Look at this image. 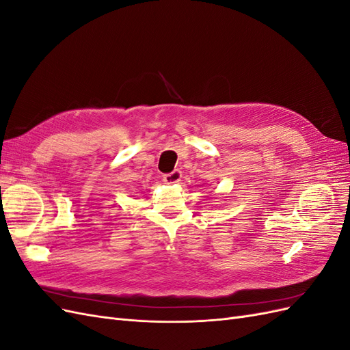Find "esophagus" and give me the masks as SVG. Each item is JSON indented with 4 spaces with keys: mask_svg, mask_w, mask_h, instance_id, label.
<instances>
[{
    "mask_svg": "<svg viewBox=\"0 0 350 350\" xmlns=\"http://www.w3.org/2000/svg\"><path fill=\"white\" fill-rule=\"evenodd\" d=\"M181 178H183V172L179 171V169H175V171H172L171 174L163 175V181L166 184H176V183L181 181Z\"/></svg>",
    "mask_w": 350,
    "mask_h": 350,
    "instance_id": "1",
    "label": "esophagus"
}]
</instances>
